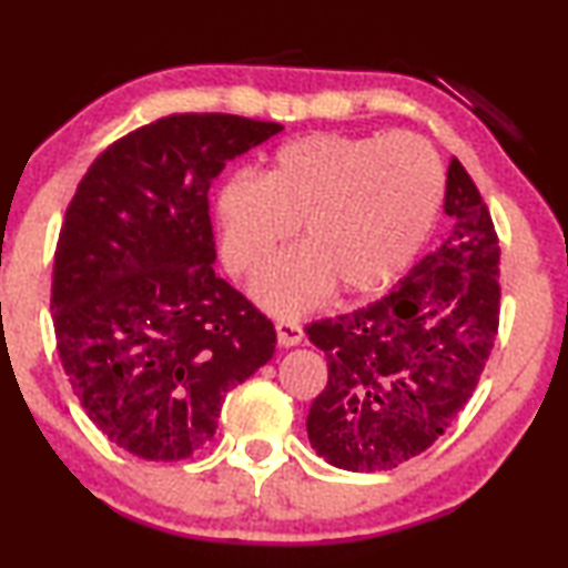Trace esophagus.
<instances>
[{"label":"esophagus","mask_w":568,"mask_h":568,"mask_svg":"<svg viewBox=\"0 0 568 568\" xmlns=\"http://www.w3.org/2000/svg\"><path fill=\"white\" fill-rule=\"evenodd\" d=\"M275 332H277V345L285 349L298 347L303 342V329H301V324H295V322H277Z\"/></svg>","instance_id":"1"}]
</instances>
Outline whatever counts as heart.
<instances>
[{"mask_svg":"<svg viewBox=\"0 0 568 568\" xmlns=\"http://www.w3.org/2000/svg\"><path fill=\"white\" fill-rule=\"evenodd\" d=\"M443 197L435 151L414 135L314 133L287 141L262 178L234 174L215 195L221 254L231 273L257 270L293 234L252 295L275 314H301L334 285L371 295L409 267Z\"/></svg>","mask_w":568,"mask_h":568,"instance_id":"heart-1","label":"heart"}]
</instances>
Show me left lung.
<instances>
[{"label":"left lung","instance_id":"1","mask_svg":"<svg viewBox=\"0 0 568 568\" xmlns=\"http://www.w3.org/2000/svg\"><path fill=\"white\" fill-rule=\"evenodd\" d=\"M453 229L383 298L308 326L329 381L306 429L318 458L371 474L427 450L474 394L499 324V242L474 180L450 159Z\"/></svg>","mask_w":568,"mask_h":568}]
</instances>
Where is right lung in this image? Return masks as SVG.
<instances>
[{
	"mask_svg": "<svg viewBox=\"0 0 568 568\" xmlns=\"http://www.w3.org/2000/svg\"><path fill=\"white\" fill-rule=\"evenodd\" d=\"M283 125L182 113L94 159L67 207L51 308L63 373L102 435L172 463L211 440L223 398L275 353V329L215 275L207 190Z\"/></svg>",
	"mask_w": 568,
	"mask_h": 568,
	"instance_id": "obj_1",
	"label": "right lung"
}]
</instances>
